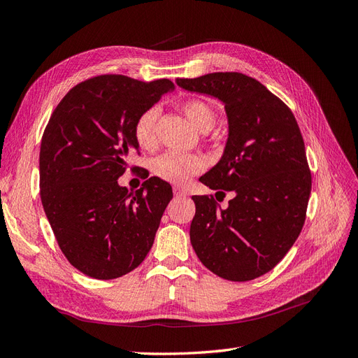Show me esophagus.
Wrapping results in <instances>:
<instances>
[{"label": "esophagus", "mask_w": 358, "mask_h": 358, "mask_svg": "<svg viewBox=\"0 0 358 358\" xmlns=\"http://www.w3.org/2000/svg\"><path fill=\"white\" fill-rule=\"evenodd\" d=\"M173 192H175L176 197H187V191L182 189L180 187H175V188H173Z\"/></svg>", "instance_id": "34e87169"}]
</instances>
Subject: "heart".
<instances>
[{"mask_svg":"<svg viewBox=\"0 0 358 358\" xmlns=\"http://www.w3.org/2000/svg\"><path fill=\"white\" fill-rule=\"evenodd\" d=\"M183 112H185L188 121L199 131L206 133L212 129L216 124V112L213 107L203 100L192 99L183 103ZM159 107L152 106L140 113L134 124V137L140 148L152 149L157 145V125L159 117ZM204 169V161L201 157L194 154H182L169 150L152 161V171L159 179L182 185L191 176L197 175Z\"/></svg>","mask_w":358,"mask_h":358,"instance_id":"b5f03b06","label":"heart"}]
</instances>
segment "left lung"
Returning <instances> with one entry per match:
<instances>
[{"label":"left lung","instance_id":"obj_1","mask_svg":"<svg viewBox=\"0 0 358 358\" xmlns=\"http://www.w3.org/2000/svg\"><path fill=\"white\" fill-rule=\"evenodd\" d=\"M176 83L221 100L229 117L222 158L200 182L222 196L233 192V199L221 209L213 197H192L191 245L220 278L255 279L285 257L306 220L312 178L296 117L264 85L242 73H209Z\"/></svg>","mask_w":358,"mask_h":358}]
</instances>
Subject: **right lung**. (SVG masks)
<instances>
[{
  "instance_id": "1",
  "label": "right lung",
  "mask_w": 358,
  "mask_h": 358,
  "mask_svg": "<svg viewBox=\"0 0 358 358\" xmlns=\"http://www.w3.org/2000/svg\"><path fill=\"white\" fill-rule=\"evenodd\" d=\"M173 90L169 79L96 76L70 90L49 119L40 146L41 204L62 254L86 276H124L152 248L170 183L154 176L128 192L117 179L138 154L137 117Z\"/></svg>"
}]
</instances>
